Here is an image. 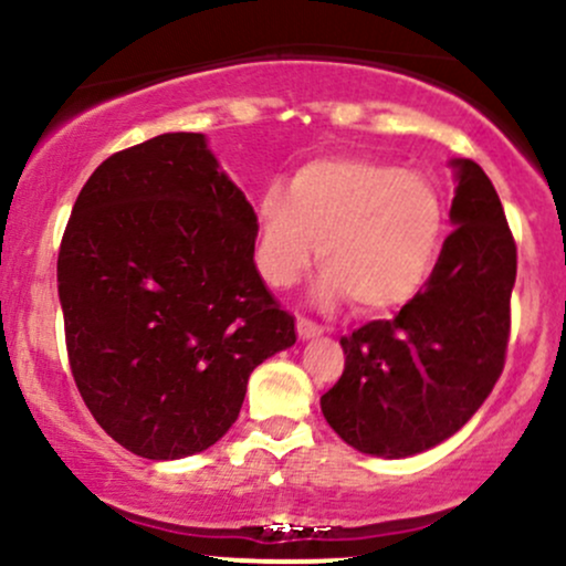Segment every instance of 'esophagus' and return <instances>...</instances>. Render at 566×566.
I'll use <instances>...</instances> for the list:
<instances>
[{"mask_svg":"<svg viewBox=\"0 0 566 566\" xmlns=\"http://www.w3.org/2000/svg\"><path fill=\"white\" fill-rule=\"evenodd\" d=\"M319 335H322L319 324H314V322L303 319V316H297V337H301V340H314V337H319Z\"/></svg>","mask_w":566,"mask_h":566,"instance_id":"34e87169","label":"esophagus"}]
</instances>
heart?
<instances>
[{
  "mask_svg": "<svg viewBox=\"0 0 566 566\" xmlns=\"http://www.w3.org/2000/svg\"><path fill=\"white\" fill-rule=\"evenodd\" d=\"M444 210L431 180L367 157H319L271 186L255 210V265L271 287L305 274L319 239L316 301L399 308L431 276Z\"/></svg>",
  "mask_w": 566,
  "mask_h": 566,
  "instance_id": "b5f03b06",
  "label": "heart"
}]
</instances>
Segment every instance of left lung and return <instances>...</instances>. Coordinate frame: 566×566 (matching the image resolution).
I'll return each instance as SVG.
<instances>
[{
    "label": "left lung",
    "instance_id": "left-lung-1",
    "mask_svg": "<svg viewBox=\"0 0 566 566\" xmlns=\"http://www.w3.org/2000/svg\"><path fill=\"white\" fill-rule=\"evenodd\" d=\"M454 199L433 274L394 319L343 337L346 369L322 396L333 431L375 458L431 450L473 418L503 373L516 244L495 186L450 159Z\"/></svg>",
    "mask_w": 566,
    "mask_h": 566
}]
</instances>
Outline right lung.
<instances>
[{
	"mask_svg": "<svg viewBox=\"0 0 566 566\" xmlns=\"http://www.w3.org/2000/svg\"><path fill=\"white\" fill-rule=\"evenodd\" d=\"M71 373L103 431L148 460L212 447L252 369L295 346L255 265V210L201 133L103 161L57 255Z\"/></svg>",
	"mask_w": 566,
	"mask_h": 566,
	"instance_id": "right-lung-1",
	"label": "right lung"
}]
</instances>
